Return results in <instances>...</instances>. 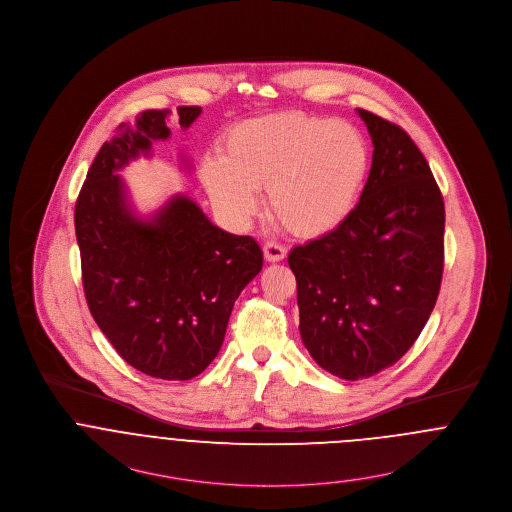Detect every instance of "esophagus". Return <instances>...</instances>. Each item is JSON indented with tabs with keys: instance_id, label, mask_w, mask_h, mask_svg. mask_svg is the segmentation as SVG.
I'll return each mask as SVG.
<instances>
[{
	"instance_id": "1",
	"label": "esophagus",
	"mask_w": 512,
	"mask_h": 512,
	"mask_svg": "<svg viewBox=\"0 0 512 512\" xmlns=\"http://www.w3.org/2000/svg\"><path fill=\"white\" fill-rule=\"evenodd\" d=\"M287 256L285 246H281L278 242H266L264 244V258L268 262H281Z\"/></svg>"
}]
</instances>
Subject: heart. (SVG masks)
I'll list each match as a JSON object with an SVG mask.
<instances>
[{
    "label": "heart",
    "instance_id": "1",
    "mask_svg": "<svg viewBox=\"0 0 512 512\" xmlns=\"http://www.w3.org/2000/svg\"><path fill=\"white\" fill-rule=\"evenodd\" d=\"M364 135L338 119L283 111L234 125L221 158H205L201 178L213 203L244 223L268 189L272 217L287 233L321 238L352 215L370 174Z\"/></svg>",
    "mask_w": 512,
    "mask_h": 512
}]
</instances>
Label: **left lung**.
Instances as JSON below:
<instances>
[{
	"label": "left lung",
	"instance_id": "obj_1",
	"mask_svg": "<svg viewBox=\"0 0 512 512\" xmlns=\"http://www.w3.org/2000/svg\"><path fill=\"white\" fill-rule=\"evenodd\" d=\"M372 170L348 221L295 246L299 332L326 372L356 381L399 362L419 338L442 283L444 199L419 146L358 109Z\"/></svg>",
	"mask_w": 512,
	"mask_h": 512
}]
</instances>
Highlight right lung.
<instances>
[{
    "mask_svg": "<svg viewBox=\"0 0 512 512\" xmlns=\"http://www.w3.org/2000/svg\"><path fill=\"white\" fill-rule=\"evenodd\" d=\"M199 113L178 107L182 129ZM168 115L148 109L119 125L88 170L74 223L84 293L101 332L139 372L184 381L219 354L234 301L264 256L252 236L215 227L186 195L148 219L133 211L117 172L170 137Z\"/></svg>",
    "mask_w": 512,
    "mask_h": 512,
    "instance_id": "obj_1",
    "label": "right lung"
}]
</instances>
